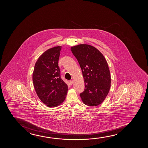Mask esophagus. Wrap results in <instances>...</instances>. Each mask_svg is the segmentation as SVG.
I'll return each mask as SVG.
<instances>
[{
  "mask_svg": "<svg viewBox=\"0 0 148 148\" xmlns=\"http://www.w3.org/2000/svg\"><path fill=\"white\" fill-rule=\"evenodd\" d=\"M73 80H70V84H73Z\"/></svg>",
  "mask_w": 148,
  "mask_h": 148,
  "instance_id": "esophagus-1",
  "label": "esophagus"
}]
</instances>
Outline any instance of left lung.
<instances>
[{"label": "left lung", "instance_id": "obj_1", "mask_svg": "<svg viewBox=\"0 0 148 148\" xmlns=\"http://www.w3.org/2000/svg\"><path fill=\"white\" fill-rule=\"evenodd\" d=\"M71 49L80 65L85 83L81 99L86 105L98 106L105 99L111 87L107 61L97 49L90 45H78Z\"/></svg>", "mask_w": 148, "mask_h": 148}]
</instances>
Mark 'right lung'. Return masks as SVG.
I'll list each match as a JSON object with an SVG mask.
<instances>
[{
  "instance_id": "add662e5",
  "label": "right lung",
  "mask_w": 148,
  "mask_h": 148,
  "mask_svg": "<svg viewBox=\"0 0 148 148\" xmlns=\"http://www.w3.org/2000/svg\"><path fill=\"white\" fill-rule=\"evenodd\" d=\"M62 47H54L45 51L35 65L33 82L35 90L43 103L55 107L64 101L68 86L61 78L58 66Z\"/></svg>"
}]
</instances>
